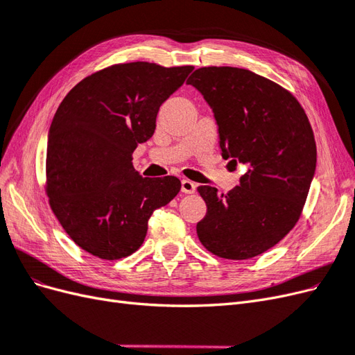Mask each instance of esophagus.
<instances>
[{"label":"esophagus","instance_id":"obj_1","mask_svg":"<svg viewBox=\"0 0 355 355\" xmlns=\"http://www.w3.org/2000/svg\"><path fill=\"white\" fill-rule=\"evenodd\" d=\"M182 192L184 194H194L196 192V184L189 179H184L182 180Z\"/></svg>","mask_w":355,"mask_h":355}]
</instances>
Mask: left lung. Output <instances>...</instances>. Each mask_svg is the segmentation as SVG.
Returning <instances> with one entry per match:
<instances>
[{
    "label": "left lung",
    "mask_w": 355,
    "mask_h": 355,
    "mask_svg": "<svg viewBox=\"0 0 355 355\" xmlns=\"http://www.w3.org/2000/svg\"><path fill=\"white\" fill-rule=\"evenodd\" d=\"M187 84L211 106L222 157L249 167L228 194L197 188L207 206L197 235L223 259H250L282 241L302 214L317 163L313 127L292 93L249 69L204 67Z\"/></svg>",
    "instance_id": "8db88e82"
}]
</instances>
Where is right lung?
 <instances>
[{"mask_svg": "<svg viewBox=\"0 0 355 355\" xmlns=\"http://www.w3.org/2000/svg\"><path fill=\"white\" fill-rule=\"evenodd\" d=\"M192 69L116 63L81 80L59 105L49 135L46 192L83 250L105 261L130 256L154 210L178 196V178H142L132 154L154 135L161 103Z\"/></svg>", "mask_w": 355, "mask_h": 355, "instance_id": "1", "label": "right lung"}]
</instances>
